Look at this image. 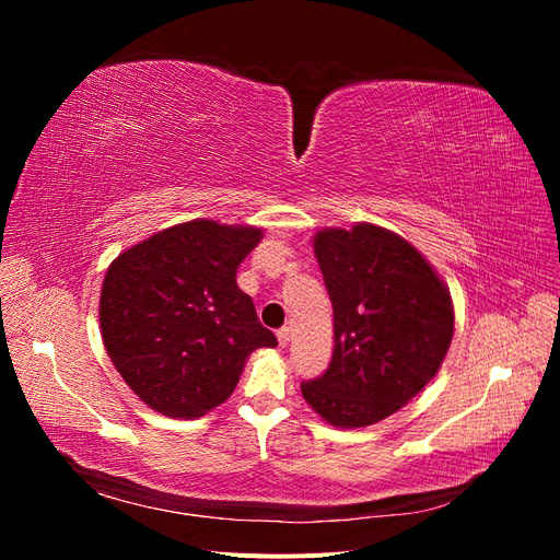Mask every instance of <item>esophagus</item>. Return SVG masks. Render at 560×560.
I'll return each mask as SVG.
<instances>
[{
    "label": "esophagus",
    "mask_w": 560,
    "mask_h": 560,
    "mask_svg": "<svg viewBox=\"0 0 560 560\" xmlns=\"http://www.w3.org/2000/svg\"><path fill=\"white\" fill-rule=\"evenodd\" d=\"M290 338H292V331H290V327H282L280 331H278V343L284 348L287 343H290Z\"/></svg>",
    "instance_id": "1"
}]
</instances>
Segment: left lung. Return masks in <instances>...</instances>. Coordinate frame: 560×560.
I'll use <instances>...</instances> for the list:
<instances>
[{
  "instance_id": "left-lung-1",
  "label": "left lung",
  "mask_w": 560,
  "mask_h": 560,
  "mask_svg": "<svg viewBox=\"0 0 560 560\" xmlns=\"http://www.w3.org/2000/svg\"><path fill=\"white\" fill-rule=\"evenodd\" d=\"M313 247L334 306V354L301 395L336 428L374 425L436 376L453 338L451 294L387 229H325Z\"/></svg>"
}]
</instances>
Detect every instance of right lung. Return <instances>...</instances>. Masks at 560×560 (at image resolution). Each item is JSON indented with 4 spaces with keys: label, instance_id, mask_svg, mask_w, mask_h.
<instances>
[{
    "label": "right lung",
    "instance_id": "1",
    "mask_svg": "<svg viewBox=\"0 0 560 560\" xmlns=\"http://www.w3.org/2000/svg\"><path fill=\"white\" fill-rule=\"evenodd\" d=\"M261 229L196 219L118 254L100 294L109 360L151 409L198 418L231 397L252 350L278 338L261 327L235 270Z\"/></svg>",
    "mask_w": 560,
    "mask_h": 560
}]
</instances>
